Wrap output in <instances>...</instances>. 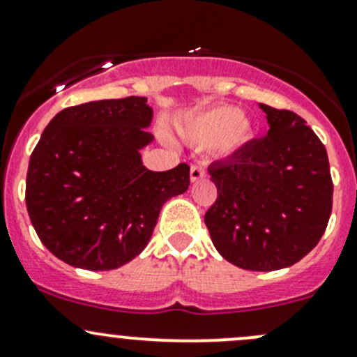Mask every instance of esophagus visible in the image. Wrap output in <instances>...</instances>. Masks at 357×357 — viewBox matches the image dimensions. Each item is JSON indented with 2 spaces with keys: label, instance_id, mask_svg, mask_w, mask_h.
Returning <instances> with one entry per match:
<instances>
[{
  "label": "esophagus",
  "instance_id": "34e87169",
  "mask_svg": "<svg viewBox=\"0 0 357 357\" xmlns=\"http://www.w3.org/2000/svg\"><path fill=\"white\" fill-rule=\"evenodd\" d=\"M204 178H205L204 167H202V165H192V169H190V181L197 183Z\"/></svg>",
  "mask_w": 357,
  "mask_h": 357
}]
</instances>
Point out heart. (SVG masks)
<instances>
[{
	"mask_svg": "<svg viewBox=\"0 0 357 357\" xmlns=\"http://www.w3.org/2000/svg\"><path fill=\"white\" fill-rule=\"evenodd\" d=\"M178 135L195 146H208L219 157H229L254 138V122L233 105H214L183 119Z\"/></svg>",
	"mask_w": 357,
	"mask_h": 357,
	"instance_id": "heart-1",
	"label": "heart"
}]
</instances>
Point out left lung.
<instances>
[{"instance_id": "8db88e82", "label": "left lung", "mask_w": 357, "mask_h": 357, "mask_svg": "<svg viewBox=\"0 0 357 357\" xmlns=\"http://www.w3.org/2000/svg\"><path fill=\"white\" fill-rule=\"evenodd\" d=\"M268 135L208 167L218 200L205 212L215 250L248 271H276L307 255L332 214L326 149L302 117L259 103Z\"/></svg>"}]
</instances>
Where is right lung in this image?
<instances>
[{"instance_id":"add662e5","label":"right lung","mask_w":357,"mask_h":357,"mask_svg":"<svg viewBox=\"0 0 357 357\" xmlns=\"http://www.w3.org/2000/svg\"><path fill=\"white\" fill-rule=\"evenodd\" d=\"M153 109L145 96L68 107L29 160L25 204L43 245L67 264L109 271L142 254L162 205L185 193L190 167L150 171L142 150Z\"/></svg>"}]
</instances>
